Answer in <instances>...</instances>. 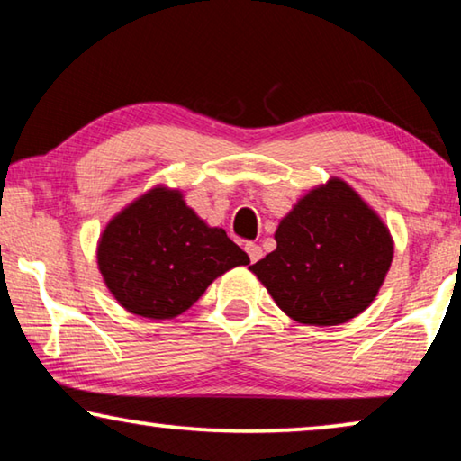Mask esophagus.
<instances>
[{
	"label": "esophagus",
	"instance_id": "34e87169",
	"mask_svg": "<svg viewBox=\"0 0 461 461\" xmlns=\"http://www.w3.org/2000/svg\"><path fill=\"white\" fill-rule=\"evenodd\" d=\"M244 249H246V252H249V257H250L252 263H257V260L263 258V250H260V246H258V244L249 242V244L244 246Z\"/></svg>",
	"mask_w": 461,
	"mask_h": 461
}]
</instances>
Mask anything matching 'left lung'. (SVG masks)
<instances>
[{"instance_id": "obj_1", "label": "left lung", "mask_w": 461, "mask_h": 461, "mask_svg": "<svg viewBox=\"0 0 461 461\" xmlns=\"http://www.w3.org/2000/svg\"><path fill=\"white\" fill-rule=\"evenodd\" d=\"M277 249L250 267L302 325L331 327L366 311L393 260L381 217L339 177L312 188L279 221Z\"/></svg>"}]
</instances>
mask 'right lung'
I'll return each mask as SVG.
<instances>
[{
  "instance_id": "obj_1",
  "label": "right lung",
  "mask_w": 461,
  "mask_h": 461,
  "mask_svg": "<svg viewBox=\"0 0 461 461\" xmlns=\"http://www.w3.org/2000/svg\"><path fill=\"white\" fill-rule=\"evenodd\" d=\"M97 263L128 312L165 321L188 311L219 275L250 258L225 230L209 228L180 190L155 186L107 223Z\"/></svg>"
}]
</instances>
